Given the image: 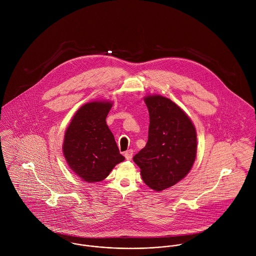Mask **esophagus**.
<instances>
[{"mask_svg": "<svg viewBox=\"0 0 256 256\" xmlns=\"http://www.w3.org/2000/svg\"><path fill=\"white\" fill-rule=\"evenodd\" d=\"M124 156L127 160H131L132 158H133V150H128L127 152H125L124 154Z\"/></svg>", "mask_w": 256, "mask_h": 256, "instance_id": "esophagus-1", "label": "esophagus"}]
</instances>
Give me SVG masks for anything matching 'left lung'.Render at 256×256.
Here are the masks:
<instances>
[{
	"instance_id": "obj_1",
	"label": "left lung",
	"mask_w": 256,
	"mask_h": 256,
	"mask_svg": "<svg viewBox=\"0 0 256 256\" xmlns=\"http://www.w3.org/2000/svg\"><path fill=\"white\" fill-rule=\"evenodd\" d=\"M150 115L148 137L134 162L146 185L162 191L183 180L197 152V134L190 117L172 100L160 94L144 98Z\"/></svg>"
}]
</instances>
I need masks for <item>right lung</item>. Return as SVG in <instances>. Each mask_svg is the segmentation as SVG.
I'll return each instance as SVG.
<instances>
[{
    "mask_svg": "<svg viewBox=\"0 0 256 256\" xmlns=\"http://www.w3.org/2000/svg\"><path fill=\"white\" fill-rule=\"evenodd\" d=\"M112 102L94 100L80 106L66 129L63 154L74 172L86 182L106 180L125 158L106 124Z\"/></svg>",
    "mask_w": 256,
    "mask_h": 256,
    "instance_id": "1",
    "label": "right lung"
}]
</instances>
